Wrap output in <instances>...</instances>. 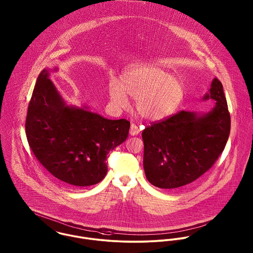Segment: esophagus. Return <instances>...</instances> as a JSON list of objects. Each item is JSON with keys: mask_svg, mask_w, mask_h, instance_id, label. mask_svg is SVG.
Listing matches in <instances>:
<instances>
[{"mask_svg": "<svg viewBox=\"0 0 253 253\" xmlns=\"http://www.w3.org/2000/svg\"><path fill=\"white\" fill-rule=\"evenodd\" d=\"M139 128H138V126H135L134 124H132L131 126H130V129H129V134L131 135V136H134V135H137L138 133H139Z\"/></svg>", "mask_w": 253, "mask_h": 253, "instance_id": "esophagus-1", "label": "esophagus"}]
</instances>
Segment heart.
<instances>
[{
  "label": "heart",
  "instance_id": "heart-1",
  "mask_svg": "<svg viewBox=\"0 0 253 253\" xmlns=\"http://www.w3.org/2000/svg\"><path fill=\"white\" fill-rule=\"evenodd\" d=\"M184 84L171 73L160 67L143 65L127 70L121 83L109 82L108 94L116 108H126L128 97L136 99V111L146 120L162 121L169 117L184 97Z\"/></svg>",
  "mask_w": 253,
  "mask_h": 253
}]
</instances>
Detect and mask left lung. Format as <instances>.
I'll use <instances>...</instances> for the list:
<instances>
[{
	"label": "left lung",
	"mask_w": 253,
	"mask_h": 253,
	"mask_svg": "<svg viewBox=\"0 0 253 253\" xmlns=\"http://www.w3.org/2000/svg\"><path fill=\"white\" fill-rule=\"evenodd\" d=\"M212 99L208 113L181 111L142 131L143 167L148 181L161 189H174L198 179L223 152L231 119L220 81L214 78L202 100Z\"/></svg>",
	"instance_id": "1"
}]
</instances>
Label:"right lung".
Listing matches in <instances>:
<instances>
[{"instance_id": "obj_1", "label": "right lung", "mask_w": 253, "mask_h": 253, "mask_svg": "<svg viewBox=\"0 0 253 253\" xmlns=\"http://www.w3.org/2000/svg\"><path fill=\"white\" fill-rule=\"evenodd\" d=\"M57 70L45 68L37 79L25 124L27 140L54 177L70 186H91L105 177L109 152L126 140L130 123L68 104L49 80Z\"/></svg>"}]
</instances>
